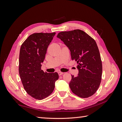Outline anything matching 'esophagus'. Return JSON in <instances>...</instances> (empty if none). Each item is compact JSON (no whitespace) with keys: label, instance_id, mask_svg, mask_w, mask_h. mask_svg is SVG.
Listing matches in <instances>:
<instances>
[{"label":"esophagus","instance_id":"1","mask_svg":"<svg viewBox=\"0 0 122 122\" xmlns=\"http://www.w3.org/2000/svg\"><path fill=\"white\" fill-rule=\"evenodd\" d=\"M58 75H59V76H61V75L63 74L64 73H63V72H58Z\"/></svg>","mask_w":122,"mask_h":122}]
</instances>
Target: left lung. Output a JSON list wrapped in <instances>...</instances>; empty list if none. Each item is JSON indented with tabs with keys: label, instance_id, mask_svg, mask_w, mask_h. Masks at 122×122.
Returning <instances> with one entry per match:
<instances>
[{
	"label": "left lung",
	"instance_id": "1",
	"mask_svg": "<svg viewBox=\"0 0 122 122\" xmlns=\"http://www.w3.org/2000/svg\"><path fill=\"white\" fill-rule=\"evenodd\" d=\"M60 39L69 49L72 60L78 63L77 77L72 75L69 86L74 94L81 98L94 95L101 83L102 65L96 42L80 29L58 33Z\"/></svg>",
	"mask_w": 122,
	"mask_h": 122
}]
</instances>
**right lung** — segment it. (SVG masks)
Instances as JSON below:
<instances>
[{"mask_svg": "<svg viewBox=\"0 0 122 122\" xmlns=\"http://www.w3.org/2000/svg\"><path fill=\"white\" fill-rule=\"evenodd\" d=\"M55 32L35 33L29 36L20 48L19 72L26 92L36 99L42 100L52 93L57 73L41 70L47 48Z\"/></svg>", "mask_w": 122, "mask_h": 122, "instance_id": "add662e5", "label": "right lung"}]
</instances>
